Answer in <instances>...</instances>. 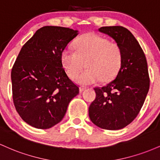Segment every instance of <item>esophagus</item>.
<instances>
[{"instance_id": "1", "label": "esophagus", "mask_w": 160, "mask_h": 160, "mask_svg": "<svg viewBox=\"0 0 160 160\" xmlns=\"http://www.w3.org/2000/svg\"><path fill=\"white\" fill-rule=\"evenodd\" d=\"M85 89H86V88L82 87V86H80V87H79V91H80V92H82V91H85Z\"/></svg>"}]
</instances>
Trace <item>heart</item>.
<instances>
[{
	"label": "heart",
	"mask_w": 160,
	"mask_h": 160,
	"mask_svg": "<svg viewBox=\"0 0 160 160\" xmlns=\"http://www.w3.org/2000/svg\"><path fill=\"white\" fill-rule=\"evenodd\" d=\"M75 51L64 49L60 55L62 67L68 76L82 85L100 81L109 82L117 75L122 64V52L117 43L106 38L88 33L78 38L74 43Z\"/></svg>",
	"instance_id": "obj_1"
}]
</instances>
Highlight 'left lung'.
I'll list each match as a JSON object with an SVG mask.
<instances>
[{"label": "left lung", "instance_id": "obj_1", "mask_svg": "<svg viewBox=\"0 0 160 160\" xmlns=\"http://www.w3.org/2000/svg\"><path fill=\"white\" fill-rule=\"evenodd\" d=\"M98 30L120 46L122 64L114 80L94 88L96 98L89 107V117L99 128L119 130L135 119L144 103L150 88L148 62L138 41L127 28L104 26Z\"/></svg>", "mask_w": 160, "mask_h": 160}]
</instances>
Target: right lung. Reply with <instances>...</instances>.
Segmentation results:
<instances>
[{"instance_id":"obj_1","label":"right lung","mask_w":160,"mask_h":160,"mask_svg":"<svg viewBox=\"0 0 160 160\" xmlns=\"http://www.w3.org/2000/svg\"><path fill=\"white\" fill-rule=\"evenodd\" d=\"M78 30L44 26L18 55L11 72L12 100L23 121L47 129L59 123L79 88L66 75L60 55Z\"/></svg>"}]
</instances>
